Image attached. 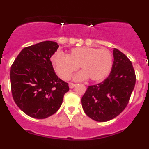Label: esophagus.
<instances>
[{"label":"esophagus","instance_id":"34e87169","mask_svg":"<svg viewBox=\"0 0 149 149\" xmlns=\"http://www.w3.org/2000/svg\"><path fill=\"white\" fill-rule=\"evenodd\" d=\"M76 85V84H75V83H73V82H70L69 83V87L71 89H72V88H73V87H75V86Z\"/></svg>","mask_w":149,"mask_h":149}]
</instances>
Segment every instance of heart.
I'll use <instances>...</instances> for the list:
<instances>
[{
	"instance_id": "1",
	"label": "heart",
	"mask_w": 149,
	"mask_h": 149,
	"mask_svg": "<svg viewBox=\"0 0 149 149\" xmlns=\"http://www.w3.org/2000/svg\"><path fill=\"white\" fill-rule=\"evenodd\" d=\"M51 60L55 71L63 80H69L79 67L82 71L75 76L76 79L88 78L100 81L108 76L113 65V56L109 50L89 46L73 48L66 56L57 53Z\"/></svg>"
}]
</instances>
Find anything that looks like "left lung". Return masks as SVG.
<instances>
[{
	"label": "left lung",
	"instance_id": "8db88e82",
	"mask_svg": "<svg viewBox=\"0 0 149 149\" xmlns=\"http://www.w3.org/2000/svg\"><path fill=\"white\" fill-rule=\"evenodd\" d=\"M109 76L101 83L87 87L82 97L84 112L99 122L110 121L119 115L128 105L136 82L131 61L116 48Z\"/></svg>",
	"mask_w": 149,
	"mask_h": 149
}]
</instances>
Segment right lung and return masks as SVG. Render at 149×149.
<instances>
[{
	"label": "right lung",
	"mask_w": 149,
	"mask_h": 149,
	"mask_svg": "<svg viewBox=\"0 0 149 149\" xmlns=\"http://www.w3.org/2000/svg\"><path fill=\"white\" fill-rule=\"evenodd\" d=\"M59 45L45 41L24 48L10 70L12 97L21 110L35 119H46L59 110L69 84L58 78L51 57Z\"/></svg>",
	"instance_id": "1"
}]
</instances>
